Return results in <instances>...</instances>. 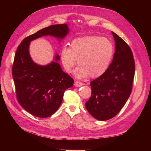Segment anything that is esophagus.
Listing matches in <instances>:
<instances>
[{"label": "esophagus", "instance_id": "esophagus-1", "mask_svg": "<svg viewBox=\"0 0 151 151\" xmlns=\"http://www.w3.org/2000/svg\"><path fill=\"white\" fill-rule=\"evenodd\" d=\"M74 85H75L76 86H77V87H80V86H81L84 85V83H81V82H80V81H75V83H74Z\"/></svg>", "mask_w": 151, "mask_h": 151}]
</instances>
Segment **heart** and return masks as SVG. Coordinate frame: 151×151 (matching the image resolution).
Masks as SVG:
<instances>
[{"label":"heart","mask_w":151,"mask_h":151,"mask_svg":"<svg viewBox=\"0 0 151 151\" xmlns=\"http://www.w3.org/2000/svg\"><path fill=\"white\" fill-rule=\"evenodd\" d=\"M115 51L110 40L98 36H88L71 41L70 48L63 47L60 58L65 71L70 73L77 60L79 67L74 74L77 78L89 76L96 78L107 70Z\"/></svg>","instance_id":"obj_1"}]
</instances>
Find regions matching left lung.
I'll list each match as a JSON object with an SVG mask.
<instances>
[{
  "mask_svg": "<svg viewBox=\"0 0 151 151\" xmlns=\"http://www.w3.org/2000/svg\"><path fill=\"white\" fill-rule=\"evenodd\" d=\"M115 52L107 70L91 82V96L86 108L94 118L104 121L120 112L132 92L135 75V61L130 47L112 32Z\"/></svg>",
  "mask_w": 151,
  "mask_h": 151,
  "instance_id": "1",
  "label": "left lung"
}]
</instances>
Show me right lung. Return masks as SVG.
Segmentation results:
<instances>
[{
	"instance_id": "add662e5",
	"label": "right lung",
	"mask_w": 151,
	"mask_h": 151,
	"mask_svg": "<svg viewBox=\"0 0 151 151\" xmlns=\"http://www.w3.org/2000/svg\"><path fill=\"white\" fill-rule=\"evenodd\" d=\"M68 31L66 24L51 25L27 36L17 48L12 68L16 97L21 106L36 117L47 118L56 112L65 91L73 86L74 79L57 62L45 66L34 63L29 53V43L46 35L62 39ZM59 59L57 55L55 60Z\"/></svg>"
}]
</instances>
